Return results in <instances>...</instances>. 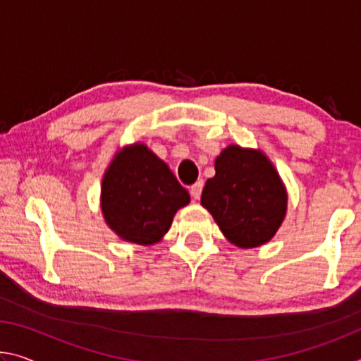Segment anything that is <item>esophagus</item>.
I'll list each match as a JSON object with an SVG mask.
<instances>
[{"instance_id": "esophagus-1", "label": "esophagus", "mask_w": 361, "mask_h": 361, "mask_svg": "<svg viewBox=\"0 0 361 361\" xmlns=\"http://www.w3.org/2000/svg\"><path fill=\"white\" fill-rule=\"evenodd\" d=\"M202 188H204L202 181H197L194 186H191V189H189V192H191V197L197 200L200 197V194H202Z\"/></svg>"}]
</instances>
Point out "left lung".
<instances>
[{"instance_id": "8db88e82", "label": "left lung", "mask_w": 361, "mask_h": 361, "mask_svg": "<svg viewBox=\"0 0 361 361\" xmlns=\"http://www.w3.org/2000/svg\"><path fill=\"white\" fill-rule=\"evenodd\" d=\"M200 204L223 235L239 248H256L277 234L288 209V192L264 152L229 145L215 161Z\"/></svg>"}]
</instances>
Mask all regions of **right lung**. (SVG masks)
<instances>
[{
	"instance_id": "right-lung-1",
	"label": "right lung",
	"mask_w": 361,
	"mask_h": 361,
	"mask_svg": "<svg viewBox=\"0 0 361 361\" xmlns=\"http://www.w3.org/2000/svg\"><path fill=\"white\" fill-rule=\"evenodd\" d=\"M189 194L145 143L116 151L102 178L100 209L119 239L137 245L161 242Z\"/></svg>"
}]
</instances>
